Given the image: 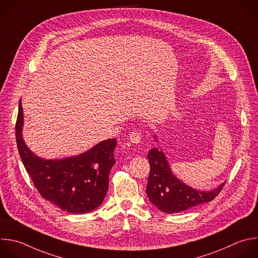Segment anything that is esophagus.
I'll use <instances>...</instances> for the list:
<instances>
[{"mask_svg":"<svg viewBox=\"0 0 258 258\" xmlns=\"http://www.w3.org/2000/svg\"><path fill=\"white\" fill-rule=\"evenodd\" d=\"M130 141L133 144H140L142 141V135L139 132H133L130 135Z\"/></svg>","mask_w":258,"mask_h":258,"instance_id":"34e87169","label":"esophagus"}]
</instances>
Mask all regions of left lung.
<instances>
[{
    "instance_id": "1",
    "label": "left lung",
    "mask_w": 258,
    "mask_h": 258,
    "mask_svg": "<svg viewBox=\"0 0 258 258\" xmlns=\"http://www.w3.org/2000/svg\"><path fill=\"white\" fill-rule=\"evenodd\" d=\"M148 159L151 170L146 188L147 196L151 203L163 213L176 214L209 203L225 185L223 182L209 191L198 190L183 183L172 173L162 150L151 149Z\"/></svg>"
}]
</instances>
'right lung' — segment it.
Returning <instances> with one entry per match:
<instances>
[{
    "instance_id": "add662e5",
    "label": "right lung",
    "mask_w": 258,
    "mask_h": 258,
    "mask_svg": "<svg viewBox=\"0 0 258 258\" xmlns=\"http://www.w3.org/2000/svg\"><path fill=\"white\" fill-rule=\"evenodd\" d=\"M23 108L19 102L16 122L18 151L27 173L43 199L61 211L89 213L98 208L108 190L109 172L115 164V139L102 141L80 155L62 159L36 156L23 140Z\"/></svg>"
}]
</instances>
